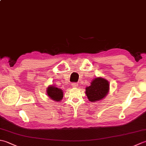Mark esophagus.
Wrapping results in <instances>:
<instances>
[{
	"mask_svg": "<svg viewBox=\"0 0 146 146\" xmlns=\"http://www.w3.org/2000/svg\"><path fill=\"white\" fill-rule=\"evenodd\" d=\"M78 85V84L77 83H72V84H71V86H72L73 87H74V88L76 87V86Z\"/></svg>",
	"mask_w": 146,
	"mask_h": 146,
	"instance_id": "34e87169",
	"label": "esophagus"
}]
</instances>
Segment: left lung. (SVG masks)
<instances>
[{"mask_svg": "<svg viewBox=\"0 0 146 146\" xmlns=\"http://www.w3.org/2000/svg\"><path fill=\"white\" fill-rule=\"evenodd\" d=\"M109 83L107 80L100 77L95 78L90 86L86 88V95L92 102H98L103 99L109 90Z\"/></svg>", "mask_w": 146, "mask_h": 146, "instance_id": "1", "label": "left lung"}]
</instances>
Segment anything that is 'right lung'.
<instances>
[{"label": "right lung", "mask_w": 146, "mask_h": 146, "mask_svg": "<svg viewBox=\"0 0 146 146\" xmlns=\"http://www.w3.org/2000/svg\"><path fill=\"white\" fill-rule=\"evenodd\" d=\"M47 94L52 100L60 102L63 97V92L61 89L51 85L47 88Z\"/></svg>", "instance_id": "add662e5"}]
</instances>
